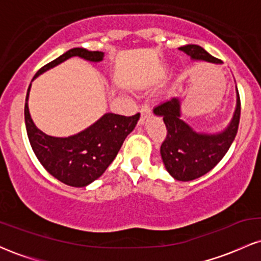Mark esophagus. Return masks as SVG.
<instances>
[{"instance_id":"1","label":"esophagus","mask_w":261,"mask_h":261,"mask_svg":"<svg viewBox=\"0 0 261 261\" xmlns=\"http://www.w3.org/2000/svg\"><path fill=\"white\" fill-rule=\"evenodd\" d=\"M140 114H141L140 122H141V124H143V122H145V120H146V118H148V116L151 115V108H149L148 104H143V106L141 107Z\"/></svg>"}]
</instances>
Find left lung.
Returning <instances> with one entry per match:
<instances>
[{
  "mask_svg": "<svg viewBox=\"0 0 261 261\" xmlns=\"http://www.w3.org/2000/svg\"><path fill=\"white\" fill-rule=\"evenodd\" d=\"M194 61L220 64V60L199 45L189 44L179 47ZM237 92L236 110L228 126L217 134L197 133L181 119V101L179 98L163 101L153 109L155 115L163 118L167 136L161 146V155L167 172L180 181L200 178L224 157L238 131L241 118V99Z\"/></svg>",
  "mask_w": 261,
  "mask_h": 261,
  "instance_id": "left-lung-1",
  "label": "left lung"
}]
</instances>
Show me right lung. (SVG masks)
<instances>
[{
    "instance_id": "obj_1",
    "label": "right lung",
    "mask_w": 261,
    "mask_h": 261,
    "mask_svg": "<svg viewBox=\"0 0 261 261\" xmlns=\"http://www.w3.org/2000/svg\"><path fill=\"white\" fill-rule=\"evenodd\" d=\"M79 56L91 62L103 61L104 53L73 47L38 71L33 81L66 60ZM32 83L25 97L24 120L29 142L35 155L54 178L66 185L85 188L106 172L118 154L127 135L134 130L140 114L122 116L107 113L94 124L68 137H55L39 130L29 113L28 99Z\"/></svg>"
}]
</instances>
